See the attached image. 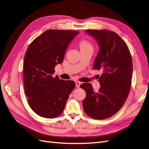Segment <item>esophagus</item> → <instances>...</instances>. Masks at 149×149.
I'll list each match as a JSON object with an SVG mask.
<instances>
[{"label": "esophagus", "mask_w": 149, "mask_h": 149, "mask_svg": "<svg viewBox=\"0 0 149 149\" xmlns=\"http://www.w3.org/2000/svg\"><path fill=\"white\" fill-rule=\"evenodd\" d=\"M81 84V82L79 81H76V87L79 88Z\"/></svg>", "instance_id": "1"}]
</instances>
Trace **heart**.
<instances>
[{
  "mask_svg": "<svg viewBox=\"0 0 149 149\" xmlns=\"http://www.w3.org/2000/svg\"><path fill=\"white\" fill-rule=\"evenodd\" d=\"M79 46L81 48V49H88V48H93L92 44L90 43L88 40H82L79 43Z\"/></svg>",
  "mask_w": 149,
  "mask_h": 149,
  "instance_id": "heart-1",
  "label": "heart"
}]
</instances>
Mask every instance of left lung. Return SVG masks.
<instances>
[{
	"mask_svg": "<svg viewBox=\"0 0 149 149\" xmlns=\"http://www.w3.org/2000/svg\"><path fill=\"white\" fill-rule=\"evenodd\" d=\"M100 47L93 69L101 70L99 78L101 87L95 91L90 83L80 87L86 96L83 109L90 118L105 119L117 113L123 106L130 91L132 76V60L127 44L114 31L87 30Z\"/></svg>",
	"mask_w": 149,
	"mask_h": 149,
	"instance_id": "1",
	"label": "left lung"
}]
</instances>
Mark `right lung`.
<instances>
[{"label":"right lung","instance_id":"right-lung-1","mask_svg":"<svg viewBox=\"0 0 149 149\" xmlns=\"http://www.w3.org/2000/svg\"><path fill=\"white\" fill-rule=\"evenodd\" d=\"M79 31L48 30L26 49L24 61L25 95L31 109L43 118L52 119L64 110L75 87L73 81L53 77L55 67L63 61L68 46Z\"/></svg>","mask_w":149,"mask_h":149}]
</instances>
